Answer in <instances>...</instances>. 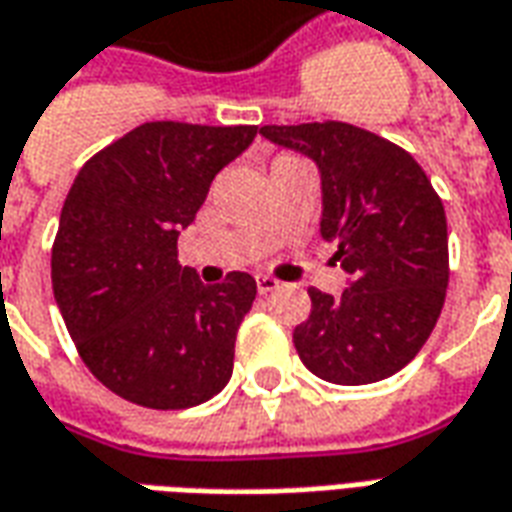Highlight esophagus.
Listing matches in <instances>:
<instances>
[{
	"label": "esophagus",
	"instance_id": "esophagus-1",
	"mask_svg": "<svg viewBox=\"0 0 512 512\" xmlns=\"http://www.w3.org/2000/svg\"><path fill=\"white\" fill-rule=\"evenodd\" d=\"M280 288V280L277 277H268V274H260L257 277V291L260 293H271V291H277Z\"/></svg>",
	"mask_w": 512,
	"mask_h": 512
}]
</instances>
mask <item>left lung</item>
<instances>
[{"label":"left lung","mask_w":512,"mask_h":512,"mask_svg":"<svg viewBox=\"0 0 512 512\" xmlns=\"http://www.w3.org/2000/svg\"><path fill=\"white\" fill-rule=\"evenodd\" d=\"M274 144L316 160L321 235L349 274L341 296L307 288L310 316L293 346L316 377L368 385L421 352L449 285V238L441 196L410 152L343 121L266 124Z\"/></svg>","instance_id":"obj_1"}]
</instances>
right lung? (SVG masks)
Wrapping results in <instances>:
<instances>
[{"instance_id": "obj_1", "label": "right lung", "mask_w": 512, "mask_h": 512, "mask_svg": "<svg viewBox=\"0 0 512 512\" xmlns=\"http://www.w3.org/2000/svg\"><path fill=\"white\" fill-rule=\"evenodd\" d=\"M255 124L146 121L77 174L52 244V291L82 363L132 405L185 410L230 382L235 335L257 296L230 271L202 285L177 235Z\"/></svg>"}]
</instances>
